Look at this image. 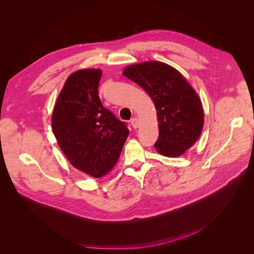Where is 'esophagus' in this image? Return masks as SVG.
<instances>
[{"label": "esophagus", "mask_w": 254, "mask_h": 254, "mask_svg": "<svg viewBox=\"0 0 254 254\" xmlns=\"http://www.w3.org/2000/svg\"><path fill=\"white\" fill-rule=\"evenodd\" d=\"M130 125H131V127H132L133 128H137V127H139V121H138V118H137V117H133V118H131Z\"/></svg>", "instance_id": "34e87169"}]
</instances>
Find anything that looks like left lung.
Instances as JSON below:
<instances>
[{"label":"left lung","instance_id":"left-lung-1","mask_svg":"<svg viewBox=\"0 0 254 254\" xmlns=\"http://www.w3.org/2000/svg\"><path fill=\"white\" fill-rule=\"evenodd\" d=\"M124 74L153 100L159 123L154 144L158 153L181 156L194 145L203 128V107L195 90L173 66L159 61L129 65Z\"/></svg>","mask_w":254,"mask_h":254}]
</instances>
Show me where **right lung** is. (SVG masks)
Returning <instances> with one entry per match:
<instances>
[{
    "instance_id": "add662e5",
    "label": "right lung",
    "mask_w": 254,
    "mask_h": 254,
    "mask_svg": "<svg viewBox=\"0 0 254 254\" xmlns=\"http://www.w3.org/2000/svg\"><path fill=\"white\" fill-rule=\"evenodd\" d=\"M100 69H79L66 79L52 113V129L67 159L94 178L109 173L128 136L126 123L103 107Z\"/></svg>"
}]
</instances>
